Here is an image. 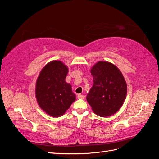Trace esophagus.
Returning a JSON list of instances; mask_svg holds the SVG:
<instances>
[{"mask_svg":"<svg viewBox=\"0 0 159 159\" xmlns=\"http://www.w3.org/2000/svg\"><path fill=\"white\" fill-rule=\"evenodd\" d=\"M84 98H85V96L83 95H81V94H79V95H78V99H84Z\"/></svg>","mask_w":159,"mask_h":159,"instance_id":"obj_1","label":"esophagus"}]
</instances>
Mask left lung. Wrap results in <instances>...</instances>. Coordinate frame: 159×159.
Returning <instances> with one entry per match:
<instances>
[{
  "label": "left lung",
  "mask_w": 159,
  "mask_h": 159,
  "mask_svg": "<svg viewBox=\"0 0 159 159\" xmlns=\"http://www.w3.org/2000/svg\"><path fill=\"white\" fill-rule=\"evenodd\" d=\"M93 78L92 88L87 95L93 112L107 117L121 108L127 95V84L121 72L107 61H98L91 70Z\"/></svg>",
  "instance_id": "obj_1"
}]
</instances>
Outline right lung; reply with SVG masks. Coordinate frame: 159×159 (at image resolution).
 Listing matches in <instances>:
<instances>
[{
	"label": "right lung",
	"mask_w": 159,
	"mask_h": 159,
	"mask_svg": "<svg viewBox=\"0 0 159 159\" xmlns=\"http://www.w3.org/2000/svg\"><path fill=\"white\" fill-rule=\"evenodd\" d=\"M68 72V68L61 61H53L42 69L37 79L38 103L52 117L64 115L75 100L71 85L65 81Z\"/></svg>",
	"instance_id": "right-lung-1"
}]
</instances>
